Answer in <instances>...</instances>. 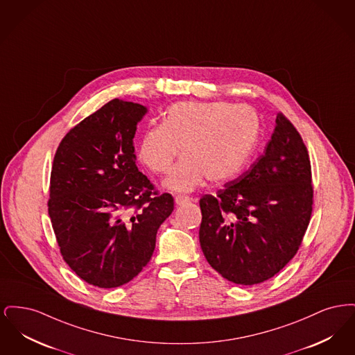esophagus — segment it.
I'll use <instances>...</instances> for the list:
<instances>
[{"label":"esophagus","instance_id":"esophagus-1","mask_svg":"<svg viewBox=\"0 0 355 355\" xmlns=\"http://www.w3.org/2000/svg\"><path fill=\"white\" fill-rule=\"evenodd\" d=\"M174 201H175L177 205H184V203L190 201V197H187L185 194H177V196L174 197Z\"/></svg>","mask_w":355,"mask_h":355}]
</instances>
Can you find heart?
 Masks as SVG:
<instances>
[{"label": "heart", "instance_id": "1", "mask_svg": "<svg viewBox=\"0 0 355 355\" xmlns=\"http://www.w3.org/2000/svg\"><path fill=\"white\" fill-rule=\"evenodd\" d=\"M259 133V119L246 105L230 102H178L139 138L137 157L155 174H164L178 157L164 186L190 191L207 177L227 181L243 169Z\"/></svg>", "mask_w": 355, "mask_h": 355}]
</instances>
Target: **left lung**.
<instances>
[{
  "mask_svg": "<svg viewBox=\"0 0 355 355\" xmlns=\"http://www.w3.org/2000/svg\"><path fill=\"white\" fill-rule=\"evenodd\" d=\"M200 206L201 249L223 278L252 286L282 270L313 210L310 159L293 123L279 113L265 153L217 197L203 196Z\"/></svg>",
  "mask_w": 355,
  "mask_h": 355,
  "instance_id": "obj_1",
  "label": "left lung"
}]
</instances>
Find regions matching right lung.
Wrapping results in <instances>:
<instances>
[{"label":"right lung","instance_id":"obj_1","mask_svg":"<svg viewBox=\"0 0 355 355\" xmlns=\"http://www.w3.org/2000/svg\"><path fill=\"white\" fill-rule=\"evenodd\" d=\"M146 106L114 98L61 141L51 174L49 217L65 262L101 288L128 284L148 265L157 230L174 209L135 164Z\"/></svg>","mask_w":355,"mask_h":355}]
</instances>
